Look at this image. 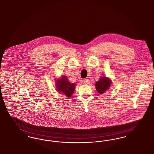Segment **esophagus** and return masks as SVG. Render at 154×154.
Wrapping results in <instances>:
<instances>
[{
    "instance_id": "obj_1",
    "label": "esophagus",
    "mask_w": 154,
    "mask_h": 154,
    "mask_svg": "<svg viewBox=\"0 0 154 154\" xmlns=\"http://www.w3.org/2000/svg\"><path fill=\"white\" fill-rule=\"evenodd\" d=\"M83 82H84L85 84L88 85V84L90 83V80H89V79H85L83 80Z\"/></svg>"
}]
</instances>
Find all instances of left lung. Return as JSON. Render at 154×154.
Wrapping results in <instances>:
<instances>
[{
    "instance_id": "obj_1",
    "label": "left lung",
    "mask_w": 154,
    "mask_h": 154,
    "mask_svg": "<svg viewBox=\"0 0 154 154\" xmlns=\"http://www.w3.org/2000/svg\"><path fill=\"white\" fill-rule=\"evenodd\" d=\"M111 84V81L106 77L101 78L99 81L96 83V88L97 91L102 94L105 91L109 88Z\"/></svg>"
}]
</instances>
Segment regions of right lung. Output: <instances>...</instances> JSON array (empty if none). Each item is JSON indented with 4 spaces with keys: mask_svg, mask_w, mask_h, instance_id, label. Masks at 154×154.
<instances>
[{
    "mask_svg": "<svg viewBox=\"0 0 154 154\" xmlns=\"http://www.w3.org/2000/svg\"><path fill=\"white\" fill-rule=\"evenodd\" d=\"M76 85L69 82L66 76H62L56 81L57 90L58 92L63 93L65 96L70 97L73 93Z\"/></svg>",
    "mask_w": 154,
    "mask_h": 154,
    "instance_id": "add662e5",
    "label": "right lung"
}]
</instances>
